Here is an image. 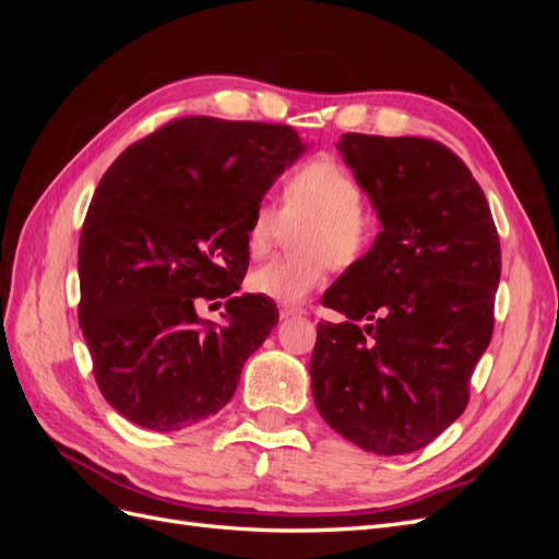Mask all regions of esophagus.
Returning a JSON list of instances; mask_svg holds the SVG:
<instances>
[{"instance_id": "obj_1", "label": "esophagus", "mask_w": 559, "mask_h": 559, "mask_svg": "<svg viewBox=\"0 0 559 559\" xmlns=\"http://www.w3.org/2000/svg\"><path fill=\"white\" fill-rule=\"evenodd\" d=\"M296 314H302V310L294 308V306H282L280 308V319H289V317H296Z\"/></svg>"}]
</instances>
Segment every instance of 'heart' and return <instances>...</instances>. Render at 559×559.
I'll return each instance as SVG.
<instances>
[{
  "label": "heart",
  "instance_id": "heart-1",
  "mask_svg": "<svg viewBox=\"0 0 559 559\" xmlns=\"http://www.w3.org/2000/svg\"><path fill=\"white\" fill-rule=\"evenodd\" d=\"M364 191L333 158H314L289 175L282 191V212L261 202L247 226V249L263 257L284 238V224H300L292 235L294 253L253 267L247 284L251 294L296 306L326 282L331 263H357L373 240V222L361 210Z\"/></svg>",
  "mask_w": 559,
  "mask_h": 559
}]
</instances>
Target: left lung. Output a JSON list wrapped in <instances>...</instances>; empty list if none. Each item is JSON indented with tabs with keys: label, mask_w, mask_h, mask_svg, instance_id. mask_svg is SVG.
Returning <instances> with one entry per match:
<instances>
[{
	"label": "left lung",
	"mask_w": 559,
	"mask_h": 559,
	"mask_svg": "<svg viewBox=\"0 0 559 559\" xmlns=\"http://www.w3.org/2000/svg\"><path fill=\"white\" fill-rule=\"evenodd\" d=\"M382 230L321 298L319 415L354 445L394 456L429 445L468 403L495 329L501 247L468 167L421 138L349 132L335 144Z\"/></svg>",
	"instance_id": "left-lung-1"
}]
</instances>
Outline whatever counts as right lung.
<instances>
[{"label":"right lung","instance_id":"right-lung-1","mask_svg":"<svg viewBox=\"0 0 559 559\" xmlns=\"http://www.w3.org/2000/svg\"><path fill=\"white\" fill-rule=\"evenodd\" d=\"M306 148L289 126L189 116L99 179L79 240V324L99 392L132 425L179 431L233 399L280 319L273 300L233 296L249 216ZM218 297L226 325L197 317Z\"/></svg>","mask_w":559,"mask_h":559}]
</instances>
